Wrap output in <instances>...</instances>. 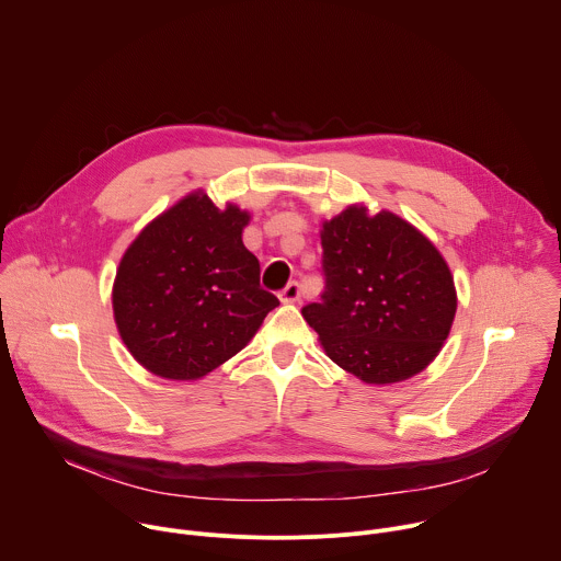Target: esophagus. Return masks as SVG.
<instances>
[{
	"instance_id": "34e87169",
	"label": "esophagus",
	"mask_w": 561,
	"mask_h": 561,
	"mask_svg": "<svg viewBox=\"0 0 561 561\" xmlns=\"http://www.w3.org/2000/svg\"><path fill=\"white\" fill-rule=\"evenodd\" d=\"M299 293H301L299 284H297V282H290V284L279 293V301H284V304H293V301H297V299H299Z\"/></svg>"
}]
</instances>
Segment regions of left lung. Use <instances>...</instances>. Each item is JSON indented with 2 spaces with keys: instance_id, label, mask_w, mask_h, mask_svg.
Listing matches in <instances>:
<instances>
[{
  "instance_id": "1",
  "label": "left lung",
  "mask_w": 561,
  "mask_h": 561,
  "mask_svg": "<svg viewBox=\"0 0 561 561\" xmlns=\"http://www.w3.org/2000/svg\"><path fill=\"white\" fill-rule=\"evenodd\" d=\"M327 290L301 308L324 353L370 386L422 373L457 312L453 273L431 239L386 208L351 204L322 221Z\"/></svg>"
}]
</instances>
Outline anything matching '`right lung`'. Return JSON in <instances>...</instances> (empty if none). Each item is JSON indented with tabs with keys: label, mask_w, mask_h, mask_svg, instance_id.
<instances>
[{
	"label": "right lung",
	"mask_w": 561,
	"mask_h": 561,
	"mask_svg": "<svg viewBox=\"0 0 561 561\" xmlns=\"http://www.w3.org/2000/svg\"><path fill=\"white\" fill-rule=\"evenodd\" d=\"M251 213L202 191L148 221L124 251L113 317L133 359L171 381H197L242 351L277 297L244 247Z\"/></svg>",
	"instance_id": "1"
}]
</instances>
